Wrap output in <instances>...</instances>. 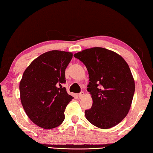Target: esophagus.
I'll use <instances>...</instances> for the list:
<instances>
[{
    "label": "esophagus",
    "mask_w": 153,
    "mask_h": 153,
    "mask_svg": "<svg viewBox=\"0 0 153 153\" xmlns=\"http://www.w3.org/2000/svg\"><path fill=\"white\" fill-rule=\"evenodd\" d=\"M84 92H80L79 93V94H78L79 98H83V97H84Z\"/></svg>",
    "instance_id": "34e87169"
}]
</instances>
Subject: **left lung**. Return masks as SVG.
I'll use <instances>...</instances> for the list:
<instances>
[{
	"mask_svg": "<svg viewBox=\"0 0 153 153\" xmlns=\"http://www.w3.org/2000/svg\"><path fill=\"white\" fill-rule=\"evenodd\" d=\"M74 56L86 65L89 74L87 90L93 103L85 111L88 121L101 129L117 125L128 113L135 91L128 63L115 52L100 47L86 49Z\"/></svg>",
	"mask_w": 153,
	"mask_h": 153,
	"instance_id": "1",
	"label": "left lung"
}]
</instances>
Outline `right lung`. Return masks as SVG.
<instances>
[{"instance_id":"add662e5","label":"right lung","mask_w":153,"mask_h":153,"mask_svg":"<svg viewBox=\"0 0 153 153\" xmlns=\"http://www.w3.org/2000/svg\"><path fill=\"white\" fill-rule=\"evenodd\" d=\"M72 56L69 52H46L33 60L23 74L21 101L30 120L40 128H55L65 120V108L74 98L63 87Z\"/></svg>"}]
</instances>
